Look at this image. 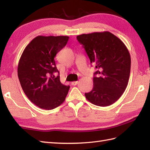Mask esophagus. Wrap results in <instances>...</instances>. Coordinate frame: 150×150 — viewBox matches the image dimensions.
Segmentation results:
<instances>
[{"mask_svg":"<svg viewBox=\"0 0 150 150\" xmlns=\"http://www.w3.org/2000/svg\"><path fill=\"white\" fill-rule=\"evenodd\" d=\"M77 84H78V81H73L71 82V84L72 86H76Z\"/></svg>","mask_w":150,"mask_h":150,"instance_id":"esophagus-1","label":"esophagus"}]
</instances>
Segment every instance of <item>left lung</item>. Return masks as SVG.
Masks as SVG:
<instances>
[{"mask_svg":"<svg viewBox=\"0 0 150 150\" xmlns=\"http://www.w3.org/2000/svg\"><path fill=\"white\" fill-rule=\"evenodd\" d=\"M77 39L98 69L93 88L85 93L86 98L96 106H110L122 96L128 84L131 57L128 48L109 31L82 34Z\"/></svg>","mask_w":150,"mask_h":150,"instance_id":"obj_1","label":"left lung"}]
</instances>
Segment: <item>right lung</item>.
<instances>
[{"label":"right lung","instance_id":"right-lung-1","mask_svg":"<svg viewBox=\"0 0 150 150\" xmlns=\"http://www.w3.org/2000/svg\"><path fill=\"white\" fill-rule=\"evenodd\" d=\"M68 36L39 35L25 47L18 64V77L24 93L32 103L51 110L65 100L69 86L62 84L55 57L64 47Z\"/></svg>","mask_w":150,"mask_h":150}]
</instances>
